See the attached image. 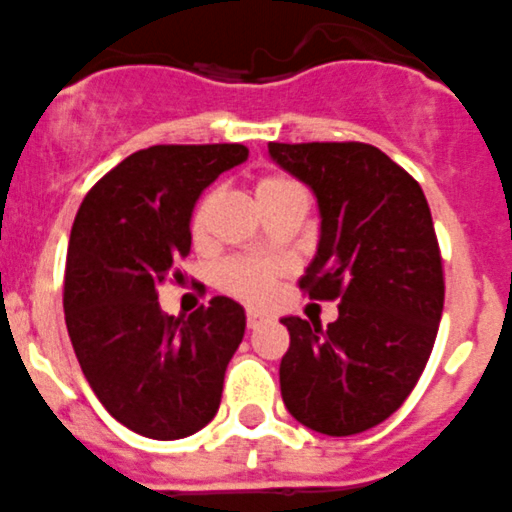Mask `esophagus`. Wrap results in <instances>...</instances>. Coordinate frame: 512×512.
I'll list each match as a JSON object with an SVG mask.
<instances>
[{
    "label": "esophagus",
    "instance_id": "esophagus-1",
    "mask_svg": "<svg viewBox=\"0 0 512 512\" xmlns=\"http://www.w3.org/2000/svg\"><path fill=\"white\" fill-rule=\"evenodd\" d=\"M266 322V314L256 312V309H248L246 312V325L248 330H256V327H261Z\"/></svg>",
    "mask_w": 512,
    "mask_h": 512
}]
</instances>
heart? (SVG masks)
<instances>
[{"label": "heart", "instance_id": "b5f03b06", "mask_svg": "<svg viewBox=\"0 0 512 512\" xmlns=\"http://www.w3.org/2000/svg\"><path fill=\"white\" fill-rule=\"evenodd\" d=\"M253 198L261 213L269 215L281 213L289 208H304L307 192L302 182L294 180L292 175L279 170L261 172L253 180ZM215 205H218V190L205 192L198 200L190 215V233L195 243L208 241L210 220H213ZM281 276V266L276 261L264 259H233L220 269V287L233 297L243 299L248 304H264L276 287V279Z\"/></svg>", "mask_w": 512, "mask_h": 512}]
</instances>
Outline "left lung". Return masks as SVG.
I'll list each match as a JSON object with an SVG mask.
<instances>
[{
  "mask_svg": "<svg viewBox=\"0 0 512 512\" xmlns=\"http://www.w3.org/2000/svg\"><path fill=\"white\" fill-rule=\"evenodd\" d=\"M269 154L320 205V246L299 289L340 302L327 327L281 320L289 330L281 398L309 429L360 434L401 409L437 340L444 269L429 203L373 144L271 142Z\"/></svg>",
  "mask_w": 512,
  "mask_h": 512,
  "instance_id": "left-lung-1",
  "label": "left lung"
}]
</instances>
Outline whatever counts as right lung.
<instances>
[{
	"mask_svg": "<svg viewBox=\"0 0 512 512\" xmlns=\"http://www.w3.org/2000/svg\"><path fill=\"white\" fill-rule=\"evenodd\" d=\"M248 157L243 144H157L103 175L73 220L63 307L88 386L119 424L182 439L220 406L246 330L241 304L213 297L190 317L159 307V284L185 279L200 192Z\"/></svg>",
	"mask_w": 512,
	"mask_h": 512,
	"instance_id": "add662e5",
	"label": "right lung"
}]
</instances>
